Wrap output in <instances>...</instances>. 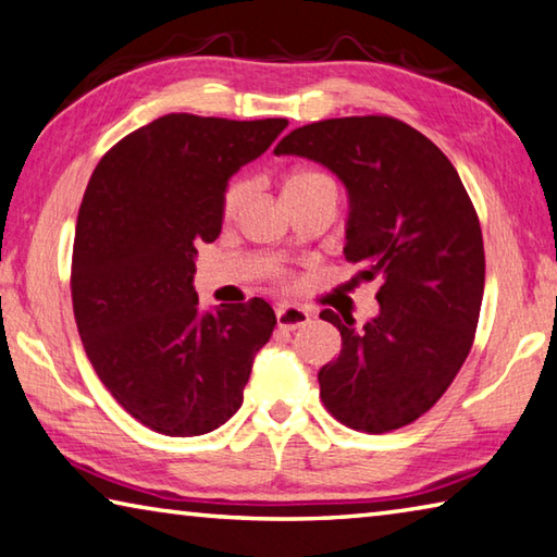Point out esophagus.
<instances>
[{
  "instance_id": "esophagus-1",
  "label": "esophagus",
  "mask_w": 557,
  "mask_h": 557,
  "mask_svg": "<svg viewBox=\"0 0 557 557\" xmlns=\"http://www.w3.org/2000/svg\"><path fill=\"white\" fill-rule=\"evenodd\" d=\"M276 320H278V327L298 330V327L310 323V310L300 308V306H281L276 310Z\"/></svg>"
}]
</instances>
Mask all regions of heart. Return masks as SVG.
I'll list each match as a JSON object with an SVG mask.
<instances>
[{
	"instance_id": "1",
	"label": "heart",
	"mask_w": 557,
	"mask_h": 557,
	"mask_svg": "<svg viewBox=\"0 0 557 557\" xmlns=\"http://www.w3.org/2000/svg\"><path fill=\"white\" fill-rule=\"evenodd\" d=\"M320 183H333V178L320 171H313V169L294 171L286 181V195L306 190V188H310V185H320ZM249 193H251V183H249V178H244V175H239V178H232L227 185H224L222 202H220L222 218L224 220L237 218L244 208V202L249 200Z\"/></svg>"
}]
</instances>
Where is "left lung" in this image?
Listing matches in <instances>:
<instances>
[{
	"label": "left lung",
	"mask_w": 557,
	"mask_h": 557,
	"mask_svg": "<svg viewBox=\"0 0 557 557\" xmlns=\"http://www.w3.org/2000/svg\"><path fill=\"white\" fill-rule=\"evenodd\" d=\"M273 153L323 163L345 183V257L382 281L379 315L323 310L343 335L318 372L320 398L339 423L388 433L421 418L460 372L484 296V242L455 165L401 120L339 116L300 126Z\"/></svg>",
	"instance_id": "obj_1"
}]
</instances>
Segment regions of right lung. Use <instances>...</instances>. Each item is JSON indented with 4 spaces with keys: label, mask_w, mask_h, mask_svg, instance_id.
<instances>
[{
    "label": "right lung",
    "mask_w": 557,
    "mask_h": 557,
    "mask_svg": "<svg viewBox=\"0 0 557 557\" xmlns=\"http://www.w3.org/2000/svg\"><path fill=\"white\" fill-rule=\"evenodd\" d=\"M288 120L165 114L102 156L77 212L73 313L116 404L156 433H210L237 413L276 325L261 298L200 313V242L222 230L224 185Z\"/></svg>",
    "instance_id": "add662e5"
}]
</instances>
